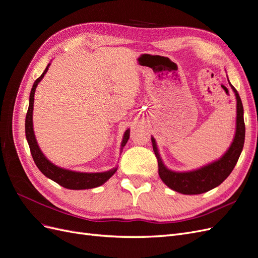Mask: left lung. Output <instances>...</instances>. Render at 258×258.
<instances>
[{"label": "left lung", "mask_w": 258, "mask_h": 258, "mask_svg": "<svg viewBox=\"0 0 258 258\" xmlns=\"http://www.w3.org/2000/svg\"><path fill=\"white\" fill-rule=\"evenodd\" d=\"M230 86L237 99V128L233 142L222 158L189 172H173L168 170L162 163L155 140L152 138L153 150L158 160L159 176L162 182L171 189L185 195H198L209 191L222 184L235 168L244 145L245 124L243 119V105H242L240 96L236 88L231 84Z\"/></svg>", "instance_id": "1"}]
</instances>
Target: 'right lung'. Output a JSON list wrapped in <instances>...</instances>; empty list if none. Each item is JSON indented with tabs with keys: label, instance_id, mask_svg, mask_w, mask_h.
Listing matches in <instances>:
<instances>
[{
	"label": "right lung",
	"instance_id": "1",
	"mask_svg": "<svg viewBox=\"0 0 258 258\" xmlns=\"http://www.w3.org/2000/svg\"><path fill=\"white\" fill-rule=\"evenodd\" d=\"M49 66L50 64L46 67L43 74L34 82L33 87L31 89V93H30L29 108L26 116V137H27V141L29 143L31 155H32V158L35 162V165L38 169H40L41 172L45 176L52 179L53 182H56L62 187H64V188L87 189V188H93V187H98L100 185H102L103 183H105L107 179L116 172L117 168L112 169L110 171H106V172H101V173H83V172H75V171H71V170H66V169L54 166L53 163H51L47 158L45 157L44 154L40 150V147L37 145L36 139L34 136V131H33V121H32L34 93H35L37 84L41 82L46 72L48 71ZM129 136H130V130L128 129L126 132H124L121 146L126 145Z\"/></svg>",
	"mask_w": 258,
	"mask_h": 258
}]
</instances>
